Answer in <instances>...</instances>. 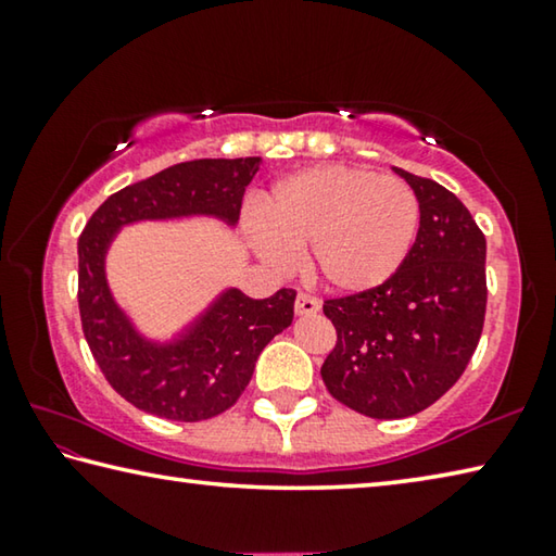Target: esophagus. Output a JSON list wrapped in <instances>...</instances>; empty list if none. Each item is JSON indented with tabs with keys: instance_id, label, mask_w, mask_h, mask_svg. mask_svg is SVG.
<instances>
[{
	"instance_id": "1",
	"label": "esophagus",
	"mask_w": 556,
	"mask_h": 556,
	"mask_svg": "<svg viewBox=\"0 0 556 556\" xmlns=\"http://www.w3.org/2000/svg\"><path fill=\"white\" fill-rule=\"evenodd\" d=\"M294 312H296L299 316L318 314V312H321V301H318V299L312 296V294H299V296H296V304H294Z\"/></svg>"
}]
</instances>
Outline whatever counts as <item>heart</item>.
I'll return each mask as SVG.
<instances>
[{
	"label": "heart",
	"instance_id": "heart-1",
	"mask_svg": "<svg viewBox=\"0 0 556 556\" xmlns=\"http://www.w3.org/2000/svg\"><path fill=\"white\" fill-rule=\"evenodd\" d=\"M262 223H248L255 250L285 267L290 250H306L308 271L341 294L388 281L407 260L419 230V201L397 176L368 168L314 166L275 186L262 201Z\"/></svg>",
	"mask_w": 556,
	"mask_h": 556
}]
</instances>
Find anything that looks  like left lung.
I'll return each instance as SVG.
<instances>
[{
    "label": "left lung",
    "mask_w": 556,
    "mask_h": 556,
    "mask_svg": "<svg viewBox=\"0 0 556 556\" xmlns=\"http://www.w3.org/2000/svg\"><path fill=\"white\" fill-rule=\"evenodd\" d=\"M419 201L407 260L380 287L324 301L331 397L372 419L412 417L454 388L485 321V235L454 193L394 168Z\"/></svg>",
    "instance_id": "left-lung-1"
}]
</instances>
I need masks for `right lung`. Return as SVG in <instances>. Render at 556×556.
<instances>
[{"label": "right lung", "instance_id": "add662e5", "mask_svg": "<svg viewBox=\"0 0 556 556\" xmlns=\"http://www.w3.org/2000/svg\"><path fill=\"white\" fill-rule=\"evenodd\" d=\"M260 156L195 159L112 193L78 238V308L90 353L119 397L172 421H203L230 409L265 345L294 318V289L252 299L230 289L181 341L154 345L131 328L105 281V250L122 225L176 215L238 223Z\"/></svg>", "mask_w": 556, "mask_h": 556}]
</instances>
